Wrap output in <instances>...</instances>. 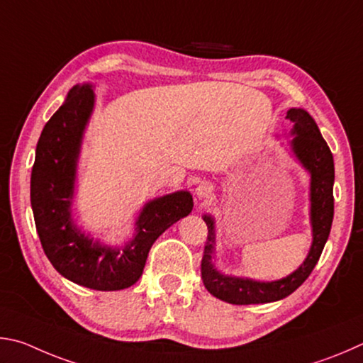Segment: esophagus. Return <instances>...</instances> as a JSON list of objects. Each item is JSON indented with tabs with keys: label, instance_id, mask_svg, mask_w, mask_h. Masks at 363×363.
Returning <instances> with one entry per match:
<instances>
[{
	"label": "esophagus",
	"instance_id": "34e87169",
	"mask_svg": "<svg viewBox=\"0 0 363 363\" xmlns=\"http://www.w3.org/2000/svg\"><path fill=\"white\" fill-rule=\"evenodd\" d=\"M212 194H213V186L211 185V183L202 182V183H199L198 188H196V196H198L199 199H208Z\"/></svg>",
	"mask_w": 363,
	"mask_h": 363
}]
</instances>
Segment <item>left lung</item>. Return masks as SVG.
<instances>
[{
    "mask_svg": "<svg viewBox=\"0 0 363 363\" xmlns=\"http://www.w3.org/2000/svg\"><path fill=\"white\" fill-rule=\"evenodd\" d=\"M294 124L295 138L291 150L300 162L311 172V223H313V245L303 264L290 276L274 282H257L250 279L228 277L213 268L212 255L215 245L213 220L204 215L207 225V240L201 262V276L206 289L218 300L231 304H259L282 300L306 281L314 266L319 262L323 247L328 239L333 221V155L323 140L314 119L301 108H291L287 116Z\"/></svg>",
    "mask_w": 363,
    "mask_h": 363,
    "instance_id": "left-lung-1",
    "label": "left lung"
}]
</instances>
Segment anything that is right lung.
Wrapping results in <instances>:
<instances>
[{"label": "right lung", "mask_w": 363, "mask_h": 363, "mask_svg": "<svg viewBox=\"0 0 363 363\" xmlns=\"http://www.w3.org/2000/svg\"><path fill=\"white\" fill-rule=\"evenodd\" d=\"M94 108L89 84L74 86L41 132L31 169L30 198L43 250L63 277L82 287L113 291L135 284L155 240L193 211L188 191L148 202L137 220V236L123 249H110L84 236L72 223L76 161Z\"/></svg>", "instance_id": "add662e5"}]
</instances>
